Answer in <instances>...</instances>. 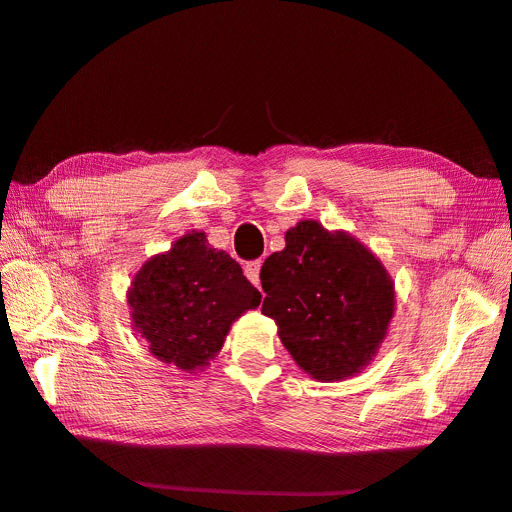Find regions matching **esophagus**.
<instances>
[{"mask_svg":"<svg viewBox=\"0 0 512 512\" xmlns=\"http://www.w3.org/2000/svg\"><path fill=\"white\" fill-rule=\"evenodd\" d=\"M260 267H262L260 260H252V262H247V265H245V277H247V280H250L254 286L260 284Z\"/></svg>","mask_w":512,"mask_h":512,"instance_id":"34e87169","label":"esophagus"}]
</instances>
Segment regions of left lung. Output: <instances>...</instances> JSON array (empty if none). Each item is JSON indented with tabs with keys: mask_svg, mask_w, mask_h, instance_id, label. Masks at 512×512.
<instances>
[{
	"mask_svg": "<svg viewBox=\"0 0 512 512\" xmlns=\"http://www.w3.org/2000/svg\"><path fill=\"white\" fill-rule=\"evenodd\" d=\"M262 314L275 320L284 348L316 380L361 371L389 329L393 282L380 260L346 232L305 220L260 269Z\"/></svg>",
	"mask_w": 512,
	"mask_h": 512,
	"instance_id": "obj_1",
	"label": "left lung"
}]
</instances>
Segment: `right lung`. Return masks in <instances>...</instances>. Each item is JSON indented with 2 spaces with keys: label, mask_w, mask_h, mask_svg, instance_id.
Masks as SVG:
<instances>
[{
  "label": "right lung",
  "mask_w": 512,
  "mask_h": 512,
  "mask_svg": "<svg viewBox=\"0 0 512 512\" xmlns=\"http://www.w3.org/2000/svg\"><path fill=\"white\" fill-rule=\"evenodd\" d=\"M260 299L239 262L209 247L205 232H190L145 262L128 294L151 354L188 374L220 352L230 324Z\"/></svg>",
  "instance_id": "right-lung-1"
}]
</instances>
